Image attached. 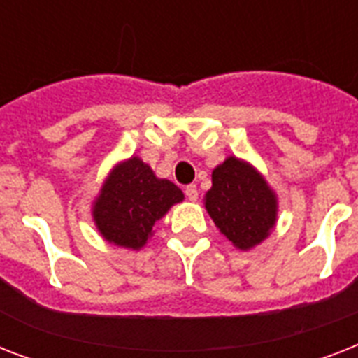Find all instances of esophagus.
<instances>
[{"label": "esophagus", "instance_id": "34e87169", "mask_svg": "<svg viewBox=\"0 0 358 358\" xmlns=\"http://www.w3.org/2000/svg\"><path fill=\"white\" fill-rule=\"evenodd\" d=\"M185 196H187V199H189L191 202H195L196 199H199V191H196V185H187V187H185Z\"/></svg>", "mask_w": 358, "mask_h": 358}]
</instances>
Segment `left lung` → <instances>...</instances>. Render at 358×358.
Instances as JSON below:
<instances>
[{"label": "left lung", "mask_w": 358, "mask_h": 358, "mask_svg": "<svg viewBox=\"0 0 358 358\" xmlns=\"http://www.w3.org/2000/svg\"><path fill=\"white\" fill-rule=\"evenodd\" d=\"M204 208L219 232L239 250L258 247L278 219L277 193L255 165L236 156L212 171V189L204 195Z\"/></svg>", "instance_id": "1"}]
</instances>
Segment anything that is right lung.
Masks as SVG:
<instances>
[{"label":"right lung","instance_id":"right-lung-1","mask_svg":"<svg viewBox=\"0 0 358 358\" xmlns=\"http://www.w3.org/2000/svg\"><path fill=\"white\" fill-rule=\"evenodd\" d=\"M184 193L171 180L157 178L148 163L131 156L115 165L92 201V221L108 243L141 250L154 227Z\"/></svg>","mask_w":358,"mask_h":358}]
</instances>
